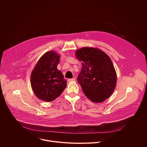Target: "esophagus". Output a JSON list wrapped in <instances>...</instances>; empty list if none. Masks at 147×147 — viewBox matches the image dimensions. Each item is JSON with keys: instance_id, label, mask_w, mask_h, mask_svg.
<instances>
[{"instance_id": "esophagus-1", "label": "esophagus", "mask_w": 147, "mask_h": 147, "mask_svg": "<svg viewBox=\"0 0 147 147\" xmlns=\"http://www.w3.org/2000/svg\"><path fill=\"white\" fill-rule=\"evenodd\" d=\"M76 81V79L74 78H70V79H68V81L69 82H74Z\"/></svg>"}]
</instances>
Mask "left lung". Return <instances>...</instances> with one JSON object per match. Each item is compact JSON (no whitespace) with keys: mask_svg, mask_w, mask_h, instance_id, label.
<instances>
[{"mask_svg":"<svg viewBox=\"0 0 147 147\" xmlns=\"http://www.w3.org/2000/svg\"><path fill=\"white\" fill-rule=\"evenodd\" d=\"M82 69L77 80L83 92L92 102H102L114 91L117 75L111 58L98 48L83 47L76 51Z\"/></svg>","mask_w":147,"mask_h":147,"instance_id":"obj_1","label":"left lung"}]
</instances>
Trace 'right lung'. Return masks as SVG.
Returning a JSON list of instances; mask_svg holds the SVG:
<instances>
[{
	"label": "right lung",
	"instance_id": "obj_1",
	"mask_svg": "<svg viewBox=\"0 0 147 147\" xmlns=\"http://www.w3.org/2000/svg\"><path fill=\"white\" fill-rule=\"evenodd\" d=\"M60 58L55 51H48L41 56L32 71L31 86L39 99L51 102L66 87L67 80L57 69Z\"/></svg>",
	"mask_w": 147,
	"mask_h": 147
}]
</instances>
